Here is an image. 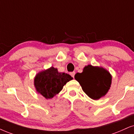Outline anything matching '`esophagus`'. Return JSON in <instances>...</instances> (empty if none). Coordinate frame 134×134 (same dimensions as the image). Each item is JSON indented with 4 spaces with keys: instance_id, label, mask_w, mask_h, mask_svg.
<instances>
[{
    "instance_id": "34e87169",
    "label": "esophagus",
    "mask_w": 134,
    "mask_h": 134,
    "mask_svg": "<svg viewBox=\"0 0 134 134\" xmlns=\"http://www.w3.org/2000/svg\"><path fill=\"white\" fill-rule=\"evenodd\" d=\"M75 72H70V75L72 76L73 78H74V76H75Z\"/></svg>"
}]
</instances>
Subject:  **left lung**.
<instances>
[{
  "label": "left lung",
  "mask_w": 134,
  "mask_h": 134,
  "mask_svg": "<svg viewBox=\"0 0 134 134\" xmlns=\"http://www.w3.org/2000/svg\"><path fill=\"white\" fill-rule=\"evenodd\" d=\"M75 79L90 98L97 100L108 93L111 87L112 77L103 67L88 65L82 73L75 74Z\"/></svg>",
  "instance_id": "8db88e82"
}]
</instances>
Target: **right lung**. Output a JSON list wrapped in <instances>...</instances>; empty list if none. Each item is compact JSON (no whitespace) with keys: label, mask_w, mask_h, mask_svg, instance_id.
Segmentation results:
<instances>
[{"label":"right lung","mask_w":134,"mask_h":134,"mask_svg":"<svg viewBox=\"0 0 134 134\" xmlns=\"http://www.w3.org/2000/svg\"><path fill=\"white\" fill-rule=\"evenodd\" d=\"M72 79L69 74L59 72L57 69L51 67L36 74L34 85L38 93L46 99H51L58 94L67 82Z\"/></svg>","instance_id":"obj_1"}]
</instances>
